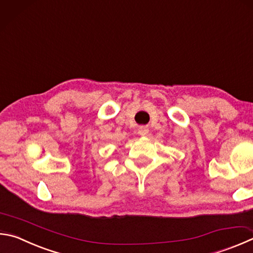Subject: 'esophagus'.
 <instances>
[{
    "mask_svg": "<svg viewBox=\"0 0 253 253\" xmlns=\"http://www.w3.org/2000/svg\"><path fill=\"white\" fill-rule=\"evenodd\" d=\"M148 131H149V129L146 126H141V127L138 128V134L140 136H147V134H148Z\"/></svg>",
    "mask_w": 253,
    "mask_h": 253,
    "instance_id": "34e87169",
    "label": "esophagus"
}]
</instances>
